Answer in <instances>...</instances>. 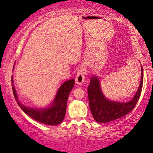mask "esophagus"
Returning a JSON list of instances; mask_svg holds the SVG:
<instances>
[{
  "label": "esophagus",
  "instance_id": "obj_1",
  "mask_svg": "<svg viewBox=\"0 0 153 153\" xmlns=\"http://www.w3.org/2000/svg\"><path fill=\"white\" fill-rule=\"evenodd\" d=\"M85 67L82 65L79 68L78 72H77L76 77H75V82L79 85L82 84L83 82H84L85 81Z\"/></svg>",
  "mask_w": 153,
  "mask_h": 153
}]
</instances>
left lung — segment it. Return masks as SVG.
I'll use <instances>...</instances> for the list:
<instances>
[{
    "mask_svg": "<svg viewBox=\"0 0 153 153\" xmlns=\"http://www.w3.org/2000/svg\"><path fill=\"white\" fill-rule=\"evenodd\" d=\"M143 81V68H141V79L137 93L131 101L122 103L106 99L101 91L99 79L92 76L88 87V95L90 108L94 119L97 123H106L122 118L131 112L141 95Z\"/></svg>",
    "mask_w": 153,
    "mask_h": 153,
    "instance_id": "left-lung-1",
    "label": "left lung"
}]
</instances>
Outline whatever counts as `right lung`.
<instances>
[{
  "label": "right lung",
  "mask_w": 153,
  "mask_h": 153,
  "mask_svg": "<svg viewBox=\"0 0 153 153\" xmlns=\"http://www.w3.org/2000/svg\"><path fill=\"white\" fill-rule=\"evenodd\" d=\"M14 70V67H13ZM12 91L16 102L25 114L39 123L49 125H57L62 123L65 116L67 102L68 96L74 85V79H70L62 83L59 88L51 106L43 109H35L22 105L18 100L15 88L13 85V76H12Z\"/></svg>",
  "instance_id": "add662e5"
}]
</instances>
